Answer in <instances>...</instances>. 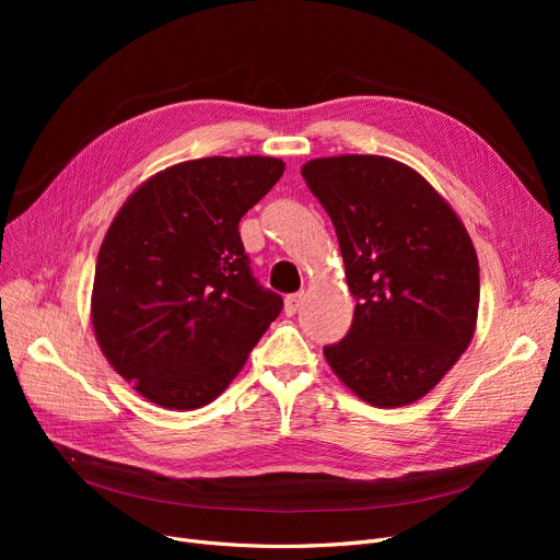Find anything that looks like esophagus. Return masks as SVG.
Returning a JSON list of instances; mask_svg holds the SVG:
<instances>
[{
  "label": "esophagus",
  "instance_id": "1",
  "mask_svg": "<svg viewBox=\"0 0 560 560\" xmlns=\"http://www.w3.org/2000/svg\"><path fill=\"white\" fill-rule=\"evenodd\" d=\"M304 292H295V295H288L285 298V302H283V313L290 317V315H295L298 311H300V306H302V302H304Z\"/></svg>",
  "mask_w": 560,
  "mask_h": 560
}]
</instances>
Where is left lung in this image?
Wrapping results in <instances>:
<instances>
[{
  "mask_svg": "<svg viewBox=\"0 0 560 560\" xmlns=\"http://www.w3.org/2000/svg\"><path fill=\"white\" fill-rule=\"evenodd\" d=\"M329 213L351 295L349 334L325 357L378 408L413 404L467 349L479 313V258L460 218L420 172L388 156L304 163Z\"/></svg>",
  "mask_w": 560,
  "mask_h": 560,
  "instance_id": "obj_1",
  "label": "left lung"
}]
</instances>
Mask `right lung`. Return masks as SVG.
<instances>
[{
    "label": "right lung",
    "mask_w": 560,
    "mask_h": 560,
    "mask_svg": "<svg viewBox=\"0 0 560 560\" xmlns=\"http://www.w3.org/2000/svg\"><path fill=\"white\" fill-rule=\"evenodd\" d=\"M283 170L272 156L176 163L113 218L91 317L102 354L144 399L170 410L213 401L281 313L252 277L238 222Z\"/></svg>",
    "instance_id": "1"
}]
</instances>
